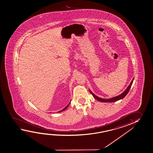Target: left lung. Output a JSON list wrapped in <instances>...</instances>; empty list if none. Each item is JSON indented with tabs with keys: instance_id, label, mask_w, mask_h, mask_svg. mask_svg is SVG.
I'll use <instances>...</instances> for the list:
<instances>
[{
	"instance_id": "left-lung-1",
	"label": "left lung",
	"mask_w": 153,
	"mask_h": 153,
	"mask_svg": "<svg viewBox=\"0 0 153 153\" xmlns=\"http://www.w3.org/2000/svg\"><path fill=\"white\" fill-rule=\"evenodd\" d=\"M134 80V79H133V80H132V81H131V82L130 83V85H128V87L126 88V90H125V91H124L122 94H121L120 95L117 96H116V97H113V98H110V99L106 100V99L101 98L97 97V96H96V95H94V94H93V93H92L90 90V92L91 93V94H92V96H93V97H94L95 99H96V100H99L100 102H116V101H117V100H119L123 99L124 97H125V96L128 94V91H129V90L130 89V88H131V85H132V83H133Z\"/></svg>"
}]
</instances>
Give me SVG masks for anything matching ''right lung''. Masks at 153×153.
Wrapping results in <instances>:
<instances>
[{
  "label": "right lung",
  "mask_w": 153,
  "mask_h": 153,
  "mask_svg": "<svg viewBox=\"0 0 153 153\" xmlns=\"http://www.w3.org/2000/svg\"><path fill=\"white\" fill-rule=\"evenodd\" d=\"M70 103H69V104H68V105H67V106H66L65 107V108H63V109H62V110H61V111H59V112H58V113H59V112H62V111H64V110H65V109H66V108H67V107H68V105H69V104H70Z\"/></svg>",
  "instance_id": "add662e5"
}]
</instances>
